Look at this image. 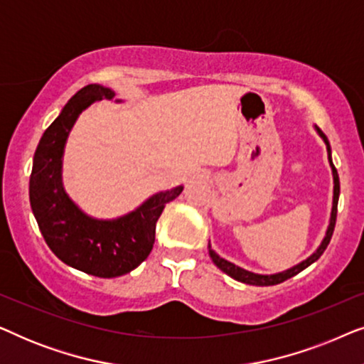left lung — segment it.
I'll return each instance as SVG.
<instances>
[{
    "label": "left lung",
    "mask_w": 364,
    "mask_h": 364,
    "mask_svg": "<svg viewBox=\"0 0 364 364\" xmlns=\"http://www.w3.org/2000/svg\"><path fill=\"white\" fill-rule=\"evenodd\" d=\"M316 131L320 136L323 137V141L326 144V149H328V161H330V166H331V171H333V181H335V191H333V208H331V220H330V227H328L326 230V237L323 238L321 245L318 247V250L313 253L310 258H306L305 262H301L300 265L290 268V270L287 272H282V273H277V275H257V273H252V272H247L243 270V268L233 265V263L223 260L217 255L215 252L212 250L210 245H208V253H210L212 260L215 265L220 268L222 272H225L228 277L235 278V280L242 282V283H247V285H257V287H270V285H278V283L288 280V278L298 275V273L305 270L306 267H310L313 262H316L318 258L323 255V252L326 250L328 243L331 240V235H333V230H335V225H336V213H338V198H340V177H338V172H336V167L333 166V161H331V149H330V142H328V139L325 134L320 127H316Z\"/></svg>",
    "instance_id": "obj_1"
}]
</instances>
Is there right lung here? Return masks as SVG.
<instances>
[{
    "label": "right lung",
    "instance_id": "add662e5",
    "mask_svg": "<svg viewBox=\"0 0 364 364\" xmlns=\"http://www.w3.org/2000/svg\"><path fill=\"white\" fill-rule=\"evenodd\" d=\"M111 89L89 84L74 96L44 131L34 152L29 200L48 247L66 265L87 275L114 278L141 265L156 240L161 213L182 192V186L156 193L137 210L116 220H96L82 213L61 183L63 151L79 114L94 101L112 99Z\"/></svg>",
    "mask_w": 364,
    "mask_h": 364
}]
</instances>
